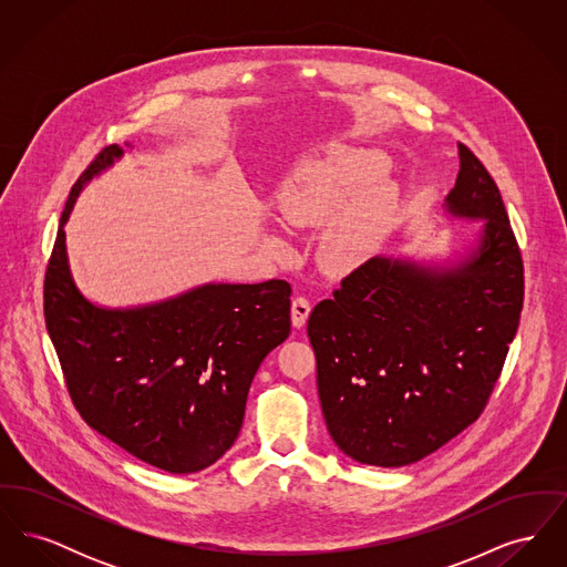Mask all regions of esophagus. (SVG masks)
Masks as SVG:
<instances>
[{"label":"esophagus","instance_id":"obj_1","mask_svg":"<svg viewBox=\"0 0 567 567\" xmlns=\"http://www.w3.org/2000/svg\"><path fill=\"white\" fill-rule=\"evenodd\" d=\"M308 317H310V301L306 299V297H296L293 301H291V321H293V327H303L306 321H308Z\"/></svg>","mask_w":567,"mask_h":567}]
</instances>
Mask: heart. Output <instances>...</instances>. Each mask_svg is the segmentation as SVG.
I'll return each mask as SVG.
<instances>
[{
	"instance_id": "obj_1",
	"label": "heart",
	"mask_w": 567,
	"mask_h": 567,
	"mask_svg": "<svg viewBox=\"0 0 567 567\" xmlns=\"http://www.w3.org/2000/svg\"><path fill=\"white\" fill-rule=\"evenodd\" d=\"M389 159L374 148L336 146L319 159L299 163L278 193L280 216L293 227H324L319 261L324 271L347 276L378 248L395 210L398 190L380 178ZM274 252L285 244L268 243Z\"/></svg>"
}]
</instances>
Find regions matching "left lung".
Masks as SVG:
<instances>
[{"instance_id": "left-lung-1", "label": "left lung", "mask_w": 567, "mask_h": 567, "mask_svg": "<svg viewBox=\"0 0 567 567\" xmlns=\"http://www.w3.org/2000/svg\"><path fill=\"white\" fill-rule=\"evenodd\" d=\"M458 159L446 210L485 218L470 255L453 268L372 257L308 319L327 430L359 463L408 465L472 425L518 329L523 257L502 193L461 142Z\"/></svg>"}]
</instances>
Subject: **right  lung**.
<instances>
[{
    "mask_svg": "<svg viewBox=\"0 0 567 567\" xmlns=\"http://www.w3.org/2000/svg\"><path fill=\"white\" fill-rule=\"evenodd\" d=\"M121 155L106 146L70 190L44 274V319L86 425L148 465L190 474L236 442L252 377L291 333V285H204L127 310L84 299L63 225L82 185Z\"/></svg>",
    "mask_w": 567,
    "mask_h": 567,
    "instance_id": "right-lung-1",
    "label": "right lung"
}]
</instances>
